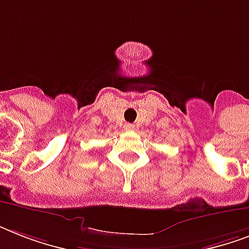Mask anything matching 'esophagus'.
Masks as SVG:
<instances>
[{
  "label": "esophagus",
  "mask_w": 249,
  "mask_h": 249,
  "mask_svg": "<svg viewBox=\"0 0 249 249\" xmlns=\"http://www.w3.org/2000/svg\"><path fill=\"white\" fill-rule=\"evenodd\" d=\"M124 129H125V130H128V132H132V130H134V125L129 124V123H128V124L124 125Z\"/></svg>",
  "instance_id": "34e87169"
}]
</instances>
